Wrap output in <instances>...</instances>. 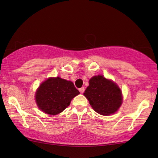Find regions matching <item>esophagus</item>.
<instances>
[{
  "label": "esophagus",
  "instance_id": "34e87169",
  "mask_svg": "<svg viewBox=\"0 0 158 158\" xmlns=\"http://www.w3.org/2000/svg\"><path fill=\"white\" fill-rule=\"evenodd\" d=\"M79 92H81V93H83V92H84V91H85V88H83V87H82V88H79Z\"/></svg>",
  "mask_w": 158,
  "mask_h": 158
}]
</instances>
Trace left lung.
I'll return each instance as SVG.
<instances>
[{
	"mask_svg": "<svg viewBox=\"0 0 158 158\" xmlns=\"http://www.w3.org/2000/svg\"><path fill=\"white\" fill-rule=\"evenodd\" d=\"M83 94L94 110L102 115L115 113L122 102V92L118 86L102 75L94 76L89 80V86Z\"/></svg>",
	"mask_w": 158,
	"mask_h": 158,
	"instance_id": "8db88e82",
	"label": "left lung"
}]
</instances>
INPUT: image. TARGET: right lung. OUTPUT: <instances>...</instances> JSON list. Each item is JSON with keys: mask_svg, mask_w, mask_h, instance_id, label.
<instances>
[{"mask_svg": "<svg viewBox=\"0 0 158 158\" xmlns=\"http://www.w3.org/2000/svg\"><path fill=\"white\" fill-rule=\"evenodd\" d=\"M78 94L79 92L73 82L53 77L40 85L36 93V101L43 112L54 115L68 107L72 99Z\"/></svg>", "mask_w": 158, "mask_h": 158, "instance_id": "add662e5", "label": "right lung"}]
</instances>
